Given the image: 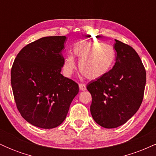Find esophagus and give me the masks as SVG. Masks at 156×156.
Wrapping results in <instances>:
<instances>
[{
    "label": "esophagus",
    "instance_id": "1",
    "mask_svg": "<svg viewBox=\"0 0 156 156\" xmlns=\"http://www.w3.org/2000/svg\"><path fill=\"white\" fill-rule=\"evenodd\" d=\"M79 88L81 91H85L87 89V87H86L85 84L83 83H80L79 84Z\"/></svg>",
    "mask_w": 156,
    "mask_h": 156
}]
</instances>
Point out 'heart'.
Returning <instances> with one entry per match:
<instances>
[{
	"label": "heart",
	"instance_id": "obj_1",
	"mask_svg": "<svg viewBox=\"0 0 156 156\" xmlns=\"http://www.w3.org/2000/svg\"><path fill=\"white\" fill-rule=\"evenodd\" d=\"M73 54L79 58L78 68L82 76L89 80H96L106 75L114 67L116 51L110 44L94 41H80L73 47ZM76 69L72 55L64 59V69L69 76Z\"/></svg>",
	"mask_w": 156,
	"mask_h": 156
}]
</instances>
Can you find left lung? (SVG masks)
Here are the masks:
<instances>
[{
  "label": "left lung",
  "mask_w": 156,
  "mask_h": 156,
  "mask_svg": "<svg viewBox=\"0 0 156 156\" xmlns=\"http://www.w3.org/2000/svg\"><path fill=\"white\" fill-rule=\"evenodd\" d=\"M116 63L101 78L89 82L90 112L94 120L105 128L125 124L139 110L146 84V71L133 48L115 39Z\"/></svg>",
  "instance_id": "left-lung-1"
}]
</instances>
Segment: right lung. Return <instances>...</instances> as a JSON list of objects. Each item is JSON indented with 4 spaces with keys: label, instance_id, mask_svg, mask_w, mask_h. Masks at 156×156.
Returning a JSON list of instances; mask_svg holds the SVG:
<instances>
[{
    "label": "right lung",
    "instance_id": "right-lung-1",
    "mask_svg": "<svg viewBox=\"0 0 156 156\" xmlns=\"http://www.w3.org/2000/svg\"><path fill=\"white\" fill-rule=\"evenodd\" d=\"M65 36L45 37L19 52L11 70V83L17 108L30 124L44 129L63 122L78 83L61 74Z\"/></svg>",
    "mask_w": 156,
    "mask_h": 156
}]
</instances>
